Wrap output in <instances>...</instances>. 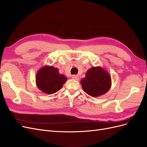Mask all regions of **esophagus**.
Returning <instances> with one entry per match:
<instances>
[{
    "instance_id": "obj_1",
    "label": "esophagus",
    "mask_w": 147,
    "mask_h": 147,
    "mask_svg": "<svg viewBox=\"0 0 147 147\" xmlns=\"http://www.w3.org/2000/svg\"><path fill=\"white\" fill-rule=\"evenodd\" d=\"M72 78L73 79L75 80H79V77L78 76V75H72Z\"/></svg>"
}]
</instances>
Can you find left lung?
Wrapping results in <instances>:
<instances>
[{
  "mask_svg": "<svg viewBox=\"0 0 147 147\" xmlns=\"http://www.w3.org/2000/svg\"><path fill=\"white\" fill-rule=\"evenodd\" d=\"M81 84L86 94L92 97H97L107 92L111 86L109 74L101 67H92L82 79Z\"/></svg>",
  "mask_w": 147,
  "mask_h": 147,
  "instance_id": "8db88e82",
  "label": "left lung"
}]
</instances>
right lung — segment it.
<instances>
[{"label":"right lung","instance_id":"add662e5","mask_svg":"<svg viewBox=\"0 0 147 147\" xmlns=\"http://www.w3.org/2000/svg\"><path fill=\"white\" fill-rule=\"evenodd\" d=\"M67 81L64 75L59 74V70L53 66H46L40 70L36 76L37 87L47 94L58 91Z\"/></svg>","mask_w":147,"mask_h":147}]
</instances>
